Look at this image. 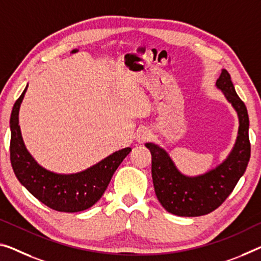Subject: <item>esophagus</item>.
<instances>
[{"mask_svg":"<svg viewBox=\"0 0 261 261\" xmlns=\"http://www.w3.org/2000/svg\"><path fill=\"white\" fill-rule=\"evenodd\" d=\"M150 138H151V132L149 129H147V128H142V129H140L135 136L136 142L140 144L149 141Z\"/></svg>","mask_w":261,"mask_h":261,"instance_id":"34e87169","label":"esophagus"}]
</instances>
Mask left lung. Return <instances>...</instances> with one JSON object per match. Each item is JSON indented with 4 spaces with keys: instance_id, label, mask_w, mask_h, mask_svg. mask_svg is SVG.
I'll return each instance as SVG.
<instances>
[{
    "instance_id": "8db88e82",
    "label": "left lung",
    "mask_w": 261,
    "mask_h": 261,
    "mask_svg": "<svg viewBox=\"0 0 261 261\" xmlns=\"http://www.w3.org/2000/svg\"><path fill=\"white\" fill-rule=\"evenodd\" d=\"M216 86L237 112L239 120L234 146L222 163L204 174L187 176L177 169L162 147L151 142L146 143L151 154V177L156 197L172 215L198 217L217 209L234 189L250 161V121L245 103L236 93L226 70H222Z\"/></svg>"
}]
</instances>
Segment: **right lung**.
Instances as JSON below:
<instances>
[{"label": "right lung", "instance_id": "1", "mask_svg": "<svg viewBox=\"0 0 261 261\" xmlns=\"http://www.w3.org/2000/svg\"><path fill=\"white\" fill-rule=\"evenodd\" d=\"M27 89L28 85L16 100L10 115V161L16 177L31 195L56 211L79 212L89 209L101 198L112 176L132 148L115 151L75 174H57L45 169L28 151L18 125L19 107Z\"/></svg>", "mask_w": 261, "mask_h": 261}]
</instances>
